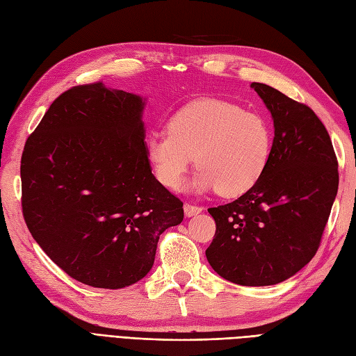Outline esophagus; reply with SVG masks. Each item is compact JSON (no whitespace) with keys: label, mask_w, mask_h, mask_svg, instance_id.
<instances>
[{"label":"esophagus","mask_w":356,"mask_h":356,"mask_svg":"<svg viewBox=\"0 0 356 356\" xmlns=\"http://www.w3.org/2000/svg\"><path fill=\"white\" fill-rule=\"evenodd\" d=\"M203 208L197 207V204H191V203H186L184 204V212H186V217H193V215H197L202 212Z\"/></svg>","instance_id":"esophagus-1"}]
</instances>
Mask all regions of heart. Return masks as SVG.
Wrapping results in <instances>:
<instances>
[{"instance_id": "heart-1", "label": "heart", "mask_w": 356, "mask_h": 356, "mask_svg": "<svg viewBox=\"0 0 356 356\" xmlns=\"http://www.w3.org/2000/svg\"><path fill=\"white\" fill-rule=\"evenodd\" d=\"M147 157L160 184L178 188L195 159L190 187L217 188L236 197L252 188L270 159L272 129L266 118L221 99H200L172 114L168 132L147 136Z\"/></svg>"}]
</instances>
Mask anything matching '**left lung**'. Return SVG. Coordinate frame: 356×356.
<instances>
[{"instance_id": "left-lung-1", "label": "left lung", "mask_w": 356, "mask_h": 356, "mask_svg": "<svg viewBox=\"0 0 356 356\" xmlns=\"http://www.w3.org/2000/svg\"><path fill=\"white\" fill-rule=\"evenodd\" d=\"M251 86L273 117L270 159L245 195L208 209L217 230L207 258L233 284L266 286L315 257L337 195L339 161L310 106L267 84Z\"/></svg>"}]
</instances>
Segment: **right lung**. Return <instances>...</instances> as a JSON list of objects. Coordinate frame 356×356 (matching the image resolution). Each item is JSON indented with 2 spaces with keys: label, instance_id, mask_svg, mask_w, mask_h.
<instances>
[{
  "label": "right lung",
  "instance_id": "obj_1",
  "mask_svg": "<svg viewBox=\"0 0 356 356\" xmlns=\"http://www.w3.org/2000/svg\"><path fill=\"white\" fill-rule=\"evenodd\" d=\"M144 101L102 83L59 95L20 160L22 212L32 238L75 281L118 289L154 264L160 234L182 202L152 174Z\"/></svg>",
  "mask_w": 356,
  "mask_h": 356
}]
</instances>
